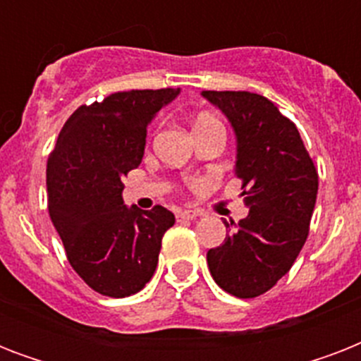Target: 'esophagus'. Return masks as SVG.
<instances>
[{
	"mask_svg": "<svg viewBox=\"0 0 361 361\" xmlns=\"http://www.w3.org/2000/svg\"><path fill=\"white\" fill-rule=\"evenodd\" d=\"M197 217V212H191V209H185V212H180V214H178V221H195Z\"/></svg>",
	"mask_w": 361,
	"mask_h": 361,
	"instance_id": "34e87169",
	"label": "esophagus"
}]
</instances>
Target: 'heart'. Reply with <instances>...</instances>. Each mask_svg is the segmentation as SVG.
Returning <instances> with one entry per match:
<instances>
[{
	"instance_id": "b5f03b06",
	"label": "heart",
	"mask_w": 361,
	"mask_h": 361,
	"mask_svg": "<svg viewBox=\"0 0 361 361\" xmlns=\"http://www.w3.org/2000/svg\"><path fill=\"white\" fill-rule=\"evenodd\" d=\"M212 120H214L212 116H198L197 121H195V125H197V123H202V121H212Z\"/></svg>"
}]
</instances>
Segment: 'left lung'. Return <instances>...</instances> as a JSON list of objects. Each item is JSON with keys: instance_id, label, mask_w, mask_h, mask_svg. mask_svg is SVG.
<instances>
[{"instance_id": "left-lung-1", "label": "left lung", "mask_w": 361, "mask_h": 361, "mask_svg": "<svg viewBox=\"0 0 361 361\" xmlns=\"http://www.w3.org/2000/svg\"><path fill=\"white\" fill-rule=\"evenodd\" d=\"M226 116L236 135L241 197L249 208L225 241L208 251L215 283L236 298L268 292L307 240L319 174L296 125L258 93L202 92ZM226 226H231L225 223Z\"/></svg>"}]
</instances>
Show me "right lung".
Wrapping results in <instances>:
<instances>
[{"label":"right lung","mask_w":361,"mask_h":361,"mask_svg":"<svg viewBox=\"0 0 361 361\" xmlns=\"http://www.w3.org/2000/svg\"><path fill=\"white\" fill-rule=\"evenodd\" d=\"M180 87L130 90L82 104L65 121L47 164L48 214L71 266L110 298L142 290L157 268L161 240L174 225L163 206L123 204V178L144 157L147 125Z\"/></svg>","instance_id":"add662e5"}]
</instances>
